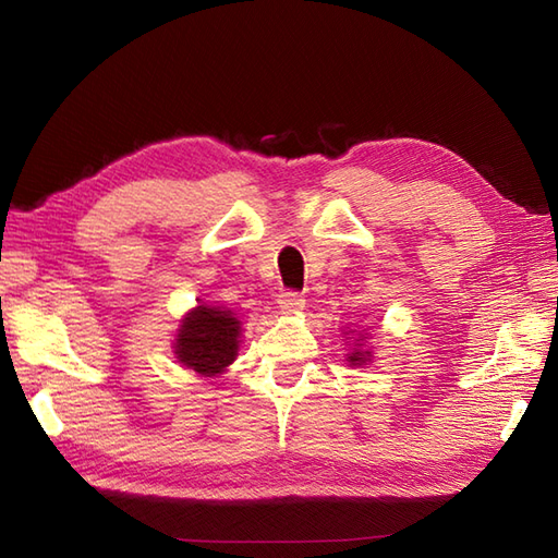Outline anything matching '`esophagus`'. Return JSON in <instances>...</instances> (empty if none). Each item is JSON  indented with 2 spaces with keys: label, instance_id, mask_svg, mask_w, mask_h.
Returning <instances> with one entry per match:
<instances>
[{
  "label": "esophagus",
  "instance_id": "obj_1",
  "mask_svg": "<svg viewBox=\"0 0 558 558\" xmlns=\"http://www.w3.org/2000/svg\"><path fill=\"white\" fill-rule=\"evenodd\" d=\"M279 307L283 314H298L305 310V295H300L295 291H286L279 295Z\"/></svg>",
  "mask_w": 558,
  "mask_h": 558
}]
</instances>
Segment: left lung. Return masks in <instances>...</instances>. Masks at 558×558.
<instances>
[{
  "instance_id": "8db88e82",
  "label": "left lung",
  "mask_w": 558,
  "mask_h": 558,
  "mask_svg": "<svg viewBox=\"0 0 558 558\" xmlns=\"http://www.w3.org/2000/svg\"><path fill=\"white\" fill-rule=\"evenodd\" d=\"M353 335L356 332L359 337L356 340H353V347H351V351L347 353V363L349 365H353V367H363V365H367V363H373V359H375V353H373V349H367L365 347V335H363V330H347L344 335Z\"/></svg>"
}]
</instances>
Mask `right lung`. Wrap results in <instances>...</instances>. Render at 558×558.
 <instances>
[{"mask_svg":"<svg viewBox=\"0 0 558 558\" xmlns=\"http://www.w3.org/2000/svg\"><path fill=\"white\" fill-rule=\"evenodd\" d=\"M242 342V320L232 310L197 305L179 320L174 356L197 377H218L234 363Z\"/></svg>","mask_w":558,"mask_h":558,"instance_id":"obj_1","label":"right lung"}]
</instances>
